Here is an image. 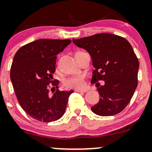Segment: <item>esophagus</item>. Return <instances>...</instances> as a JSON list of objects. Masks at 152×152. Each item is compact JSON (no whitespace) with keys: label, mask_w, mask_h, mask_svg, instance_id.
Segmentation results:
<instances>
[{"label":"esophagus","mask_w":152,"mask_h":152,"mask_svg":"<svg viewBox=\"0 0 152 152\" xmlns=\"http://www.w3.org/2000/svg\"><path fill=\"white\" fill-rule=\"evenodd\" d=\"M76 91L79 92V93H86V92H87V90H80V89H76Z\"/></svg>","instance_id":"obj_1"}]
</instances>
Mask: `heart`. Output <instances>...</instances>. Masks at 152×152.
Segmentation results:
<instances>
[{
	"mask_svg": "<svg viewBox=\"0 0 152 152\" xmlns=\"http://www.w3.org/2000/svg\"><path fill=\"white\" fill-rule=\"evenodd\" d=\"M63 85L67 89L83 88L85 85V78L80 74L70 76L64 79Z\"/></svg>",
	"mask_w": 152,
	"mask_h": 152,
	"instance_id": "obj_1",
	"label": "heart"
}]
</instances>
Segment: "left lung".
Listing matches in <instances>:
<instances>
[{"instance_id":"obj_1","label":"left lung","mask_w":152,"mask_h":152,"mask_svg":"<svg viewBox=\"0 0 152 152\" xmlns=\"http://www.w3.org/2000/svg\"><path fill=\"white\" fill-rule=\"evenodd\" d=\"M73 42L91 56L95 67L91 83L104 81V85L97 83L101 98L92 111L100 116L121 113L137 86L139 62L132 45L125 38L109 33L73 39Z\"/></svg>"}]
</instances>
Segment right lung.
<instances>
[{
  "mask_svg": "<svg viewBox=\"0 0 152 152\" xmlns=\"http://www.w3.org/2000/svg\"><path fill=\"white\" fill-rule=\"evenodd\" d=\"M70 42V39H39L21 47L14 56L10 78L15 95L23 110L35 120L55 121L65 113L73 90L60 91L59 81H53L52 74L56 55ZM50 83L52 90L57 88L51 91L53 94Z\"/></svg>",
  "mask_w": 152,
  "mask_h": 152,
  "instance_id": "obj_1",
  "label": "right lung"
}]
</instances>
